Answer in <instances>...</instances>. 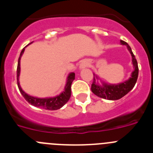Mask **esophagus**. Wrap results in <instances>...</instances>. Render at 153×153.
<instances>
[{"instance_id": "esophagus-1", "label": "esophagus", "mask_w": 153, "mask_h": 153, "mask_svg": "<svg viewBox=\"0 0 153 153\" xmlns=\"http://www.w3.org/2000/svg\"><path fill=\"white\" fill-rule=\"evenodd\" d=\"M86 67V63H81L80 67H80V68H83V67Z\"/></svg>"}]
</instances>
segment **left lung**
I'll list each match as a JSON object with an SVG mask.
<instances>
[{
  "mask_svg": "<svg viewBox=\"0 0 153 153\" xmlns=\"http://www.w3.org/2000/svg\"><path fill=\"white\" fill-rule=\"evenodd\" d=\"M121 44L126 45L130 52L132 55V61L133 67H134V70L132 71L131 77L128 80H126L125 82L118 84H107V83H102V86L99 85L97 82V79H95V74H93V81L91 85V90L95 95L97 97H101V98L109 100H117L119 99H121L124 96L126 95L129 93L136 84L137 81L138 75H139V67H138L137 60L135 57L132 50L129 44L123 40H120ZM97 79V76H96Z\"/></svg>",
  "mask_w": 153,
  "mask_h": 153,
  "instance_id": "8db88e82",
  "label": "left lung"
}]
</instances>
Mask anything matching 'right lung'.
<instances>
[{
    "label": "right lung",
    "instance_id": "right-lung-1",
    "mask_svg": "<svg viewBox=\"0 0 153 153\" xmlns=\"http://www.w3.org/2000/svg\"><path fill=\"white\" fill-rule=\"evenodd\" d=\"M24 48L21 51V54L19 56L18 63H17V86L21 93L22 94L24 99L29 102L30 104L33 106H36L39 108H43L47 110H56L59 109L68 102L70 100V96H71V84L73 81L75 79V74L74 73H70L67 77V84L65 86L64 91L62 92L59 96H56L55 97H51V98H37V97H33L27 94L24 90L21 89L20 83H19V76H20V71H21V58L22 54L24 53Z\"/></svg>",
    "mask_w": 153,
    "mask_h": 153
}]
</instances>
